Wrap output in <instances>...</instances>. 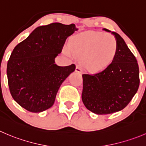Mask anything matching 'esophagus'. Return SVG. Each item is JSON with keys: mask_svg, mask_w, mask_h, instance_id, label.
<instances>
[{"mask_svg": "<svg viewBox=\"0 0 146 146\" xmlns=\"http://www.w3.org/2000/svg\"><path fill=\"white\" fill-rule=\"evenodd\" d=\"M76 71L78 73H81L83 72V69H82V68L80 66H77L76 68Z\"/></svg>", "mask_w": 146, "mask_h": 146, "instance_id": "obj_1", "label": "esophagus"}]
</instances>
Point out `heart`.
<instances>
[{"mask_svg":"<svg viewBox=\"0 0 146 146\" xmlns=\"http://www.w3.org/2000/svg\"><path fill=\"white\" fill-rule=\"evenodd\" d=\"M68 50L81 58L83 67L90 71H100L113 62L118 52V43L113 35L98 31H86L70 39Z\"/></svg>","mask_w":146,"mask_h":146,"instance_id":"1","label":"heart"}]
</instances>
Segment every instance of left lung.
I'll return each mask as SVG.
<instances>
[{
    "label": "left lung",
    "instance_id": "obj_1",
    "mask_svg": "<svg viewBox=\"0 0 146 146\" xmlns=\"http://www.w3.org/2000/svg\"><path fill=\"white\" fill-rule=\"evenodd\" d=\"M111 33L118 43L115 60L102 71L82 75L83 103L88 110L98 115L123 110L132 100L140 84L139 68L135 56L119 34Z\"/></svg>",
    "mask_w": 146,
    "mask_h": 146
}]
</instances>
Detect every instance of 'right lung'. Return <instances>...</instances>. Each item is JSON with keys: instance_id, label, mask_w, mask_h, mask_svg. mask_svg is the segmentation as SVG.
<instances>
[{"instance_id": "1", "label": "right lung", "mask_w": 146, "mask_h": 146, "mask_svg": "<svg viewBox=\"0 0 146 146\" xmlns=\"http://www.w3.org/2000/svg\"><path fill=\"white\" fill-rule=\"evenodd\" d=\"M77 30L75 24L42 25L14 48L7 64V77L10 93L21 107L40 113L53 106L62 83L76 69L74 64L57 66L55 58Z\"/></svg>"}]
</instances>
